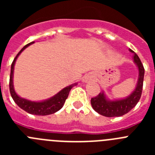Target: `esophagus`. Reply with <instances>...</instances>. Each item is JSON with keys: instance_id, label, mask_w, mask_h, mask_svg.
Returning a JSON list of instances; mask_svg holds the SVG:
<instances>
[{"instance_id": "1", "label": "esophagus", "mask_w": 155, "mask_h": 155, "mask_svg": "<svg viewBox=\"0 0 155 155\" xmlns=\"http://www.w3.org/2000/svg\"><path fill=\"white\" fill-rule=\"evenodd\" d=\"M91 80V77L90 75H87V76H84L83 78H82V81L83 82H87L88 81Z\"/></svg>"}]
</instances>
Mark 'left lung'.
Wrapping results in <instances>:
<instances>
[{
    "label": "left lung",
    "instance_id": "1",
    "mask_svg": "<svg viewBox=\"0 0 155 155\" xmlns=\"http://www.w3.org/2000/svg\"><path fill=\"white\" fill-rule=\"evenodd\" d=\"M129 50L130 53H134V62L138 69V79L136 87L128 96L120 99H109L103 91L96 97L91 98V104L93 109L102 116L106 117L124 116L135 107L141 97L144 68L139 57L132 50L130 49Z\"/></svg>",
    "mask_w": 155,
    "mask_h": 155
}]
</instances>
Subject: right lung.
Instances as JSON below:
<instances>
[{"mask_svg":"<svg viewBox=\"0 0 155 155\" xmlns=\"http://www.w3.org/2000/svg\"><path fill=\"white\" fill-rule=\"evenodd\" d=\"M35 42H31L28 44L25 45L24 47L21 49L19 53H18L15 58L14 59L13 62L12 64L11 67V74H10V81H9V88H10V93L12 95V98L15 101L16 104L18 105L19 107L21 109L25 110L27 113L30 114L36 115V116H47V115L53 114L56 112L59 111L63 105H64L66 99L68 98V94H69L70 91L72 87L74 85H76L77 83L68 87L63 88L61 91H59L57 94L53 95L51 98H48V99L43 100V101H39V102H34V101H30V100L26 99V98H23L20 97L17 93L15 91L13 84V76H14V68H15V64L16 60L18 57V56L21 54V52L28 47L30 45L33 44Z\"/></svg>","mask_w":155,"mask_h":155,"instance_id":"obj_1","label":"right lung"}]
</instances>
